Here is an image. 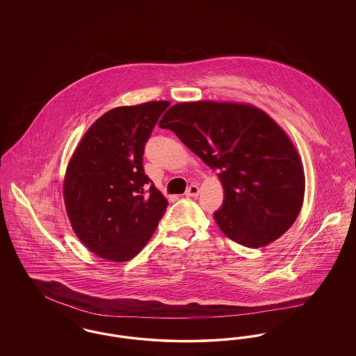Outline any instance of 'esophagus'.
Here are the masks:
<instances>
[{"mask_svg": "<svg viewBox=\"0 0 356 356\" xmlns=\"http://www.w3.org/2000/svg\"><path fill=\"white\" fill-rule=\"evenodd\" d=\"M199 193H200V189H199V186H196V184L188 186V189L186 191V197H196Z\"/></svg>", "mask_w": 356, "mask_h": 356, "instance_id": "obj_1", "label": "esophagus"}]
</instances>
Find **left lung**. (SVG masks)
Returning a JSON list of instances; mask_svg holds the SVG:
<instances>
[{"mask_svg": "<svg viewBox=\"0 0 356 356\" xmlns=\"http://www.w3.org/2000/svg\"><path fill=\"white\" fill-rule=\"evenodd\" d=\"M159 127L219 170L224 202L213 216L225 236L259 248L295 222L305 172L287 134L266 112L236 102H181L170 106Z\"/></svg>", "mask_w": 356, "mask_h": 356, "instance_id": "8db88e82", "label": "left lung"}]
</instances>
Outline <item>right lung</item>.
I'll use <instances>...</instances> for the list:
<instances>
[{"mask_svg": "<svg viewBox=\"0 0 356 356\" xmlns=\"http://www.w3.org/2000/svg\"><path fill=\"white\" fill-rule=\"evenodd\" d=\"M170 106L149 102L108 111L86 131L69 161L64 199L77 237L93 254L128 261L152 237L168 202L145 175L143 156Z\"/></svg>", "mask_w": 356, "mask_h": 356, "instance_id": "add662e5", "label": "right lung"}]
</instances>
